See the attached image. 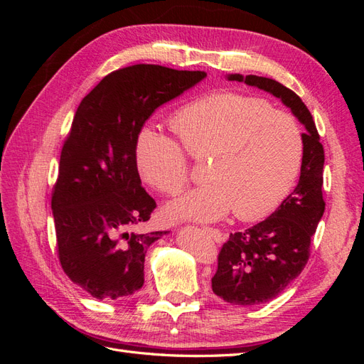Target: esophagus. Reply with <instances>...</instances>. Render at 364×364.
Instances as JSON below:
<instances>
[{
	"label": "esophagus",
	"instance_id": "34e87169",
	"mask_svg": "<svg viewBox=\"0 0 364 364\" xmlns=\"http://www.w3.org/2000/svg\"><path fill=\"white\" fill-rule=\"evenodd\" d=\"M205 232L211 237L215 243H222V241L225 240V234L222 232L220 229H215V228H205Z\"/></svg>",
	"mask_w": 364,
	"mask_h": 364
}]
</instances>
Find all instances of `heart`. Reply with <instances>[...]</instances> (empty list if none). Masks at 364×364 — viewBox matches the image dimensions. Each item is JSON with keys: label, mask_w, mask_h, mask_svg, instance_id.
Segmentation results:
<instances>
[{"label": "heart", "mask_w": 364, "mask_h": 364, "mask_svg": "<svg viewBox=\"0 0 364 364\" xmlns=\"http://www.w3.org/2000/svg\"><path fill=\"white\" fill-rule=\"evenodd\" d=\"M171 127L190 156H211L205 170L209 181L165 208L171 220L214 222L230 209L241 220H258L282 202L299 173L302 129L264 98L209 94L182 107ZM183 148L156 129H141L135 144L141 178L159 193H181L190 179Z\"/></svg>", "instance_id": "obj_1"}]
</instances>
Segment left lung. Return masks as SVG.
<instances>
[{
  "mask_svg": "<svg viewBox=\"0 0 364 364\" xmlns=\"http://www.w3.org/2000/svg\"><path fill=\"white\" fill-rule=\"evenodd\" d=\"M281 98L305 126L301 178L296 188L270 217L243 232H234L220 249L213 291L234 305L266 304L299 277L310 258L311 237L325 213L322 193L325 151L313 115L287 86L267 77L230 74Z\"/></svg>",
  "mask_w": 364,
  "mask_h": 364,
  "instance_id": "8db88e82",
  "label": "left lung"
}]
</instances>
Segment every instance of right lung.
Segmentation results:
<instances>
[{
	"instance_id": "right-lung-1",
	"label": "right lung",
	"mask_w": 364,
	"mask_h": 364,
	"mask_svg": "<svg viewBox=\"0 0 364 364\" xmlns=\"http://www.w3.org/2000/svg\"><path fill=\"white\" fill-rule=\"evenodd\" d=\"M205 77L132 65L107 74L77 107L51 209L60 266L95 299H119L144 284L147 249L164 232L138 230L156 202L141 186L136 138L155 109Z\"/></svg>"
}]
</instances>
